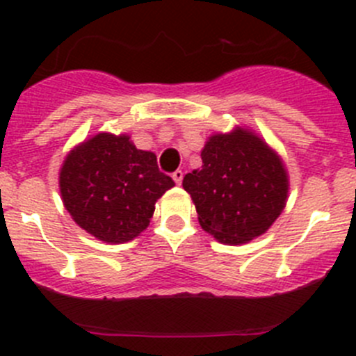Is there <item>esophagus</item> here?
Segmentation results:
<instances>
[{
	"label": "esophagus",
	"instance_id": "34e87169",
	"mask_svg": "<svg viewBox=\"0 0 356 356\" xmlns=\"http://www.w3.org/2000/svg\"><path fill=\"white\" fill-rule=\"evenodd\" d=\"M182 177H184V174H182V170H175L174 174H172V179H174V181H175V184H181Z\"/></svg>",
	"mask_w": 356,
	"mask_h": 356
}]
</instances>
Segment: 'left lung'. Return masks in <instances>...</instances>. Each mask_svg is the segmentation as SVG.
<instances>
[{
    "label": "left lung",
    "instance_id": "1",
    "mask_svg": "<svg viewBox=\"0 0 356 356\" xmlns=\"http://www.w3.org/2000/svg\"><path fill=\"white\" fill-rule=\"evenodd\" d=\"M200 170L184 175L203 231L224 245H245L265 234L288 201L284 161L251 129L208 138Z\"/></svg>",
    "mask_w": 356,
    "mask_h": 356
}]
</instances>
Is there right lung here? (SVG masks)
<instances>
[{"label":"right lung","instance_id":"obj_1","mask_svg":"<svg viewBox=\"0 0 356 356\" xmlns=\"http://www.w3.org/2000/svg\"><path fill=\"white\" fill-rule=\"evenodd\" d=\"M60 195L75 224L111 245L132 241L149 225L155 203L174 181L156 156L127 134L99 132L68 152L60 168Z\"/></svg>","mask_w":356,"mask_h":356}]
</instances>
